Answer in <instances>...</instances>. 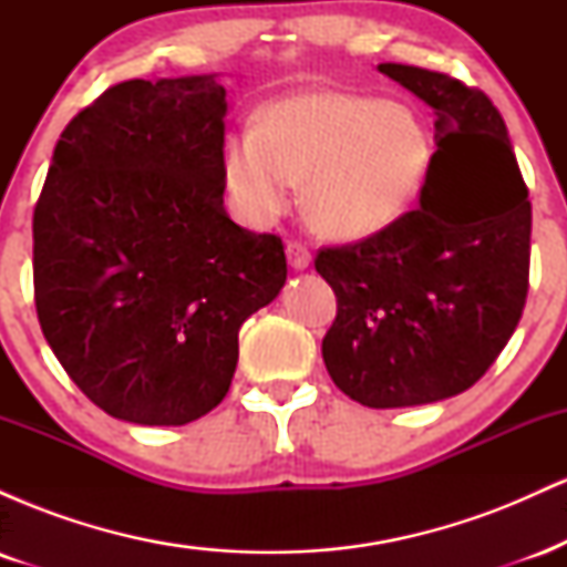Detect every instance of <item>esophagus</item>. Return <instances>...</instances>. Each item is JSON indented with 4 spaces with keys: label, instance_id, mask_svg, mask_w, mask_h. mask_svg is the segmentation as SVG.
I'll return each instance as SVG.
<instances>
[{
    "label": "esophagus",
    "instance_id": "obj_1",
    "mask_svg": "<svg viewBox=\"0 0 567 567\" xmlns=\"http://www.w3.org/2000/svg\"><path fill=\"white\" fill-rule=\"evenodd\" d=\"M285 250H288V261H290L292 269H306V266L311 264L309 247H306L301 239H290Z\"/></svg>",
    "mask_w": 567,
    "mask_h": 567
}]
</instances>
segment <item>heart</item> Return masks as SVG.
<instances>
[{"mask_svg": "<svg viewBox=\"0 0 567 567\" xmlns=\"http://www.w3.org/2000/svg\"><path fill=\"white\" fill-rule=\"evenodd\" d=\"M434 143L426 122L370 95L315 93L277 103L264 127L226 141L231 192L252 218L288 210L306 178V210L324 234L370 237L396 224L424 192Z\"/></svg>", "mask_w": 567, "mask_h": 567, "instance_id": "obj_1", "label": "heart"}]
</instances>
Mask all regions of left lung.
Segmentation results:
<instances>
[{
    "label": "left lung",
    "instance_id": "1",
    "mask_svg": "<svg viewBox=\"0 0 567 567\" xmlns=\"http://www.w3.org/2000/svg\"><path fill=\"white\" fill-rule=\"evenodd\" d=\"M379 71L437 112V152L415 210L317 252L338 301L322 360L360 405L410 408L466 392L512 338L528 298L530 199L483 90L402 63Z\"/></svg>",
    "mask_w": 567,
    "mask_h": 567
}]
</instances>
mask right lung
<instances>
[{
  "mask_svg": "<svg viewBox=\"0 0 567 567\" xmlns=\"http://www.w3.org/2000/svg\"><path fill=\"white\" fill-rule=\"evenodd\" d=\"M226 90L127 80L69 122L34 207V303L69 379L114 419L181 426L229 392L239 328L288 277L224 210Z\"/></svg>",
  "mask_w": 567,
  "mask_h": 567,
  "instance_id": "1",
  "label": "right lung"
}]
</instances>
